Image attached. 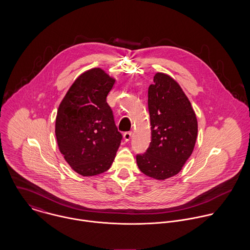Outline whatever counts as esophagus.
I'll return each mask as SVG.
<instances>
[{
    "instance_id": "34e87169",
    "label": "esophagus",
    "mask_w": 250,
    "mask_h": 250,
    "mask_svg": "<svg viewBox=\"0 0 250 250\" xmlns=\"http://www.w3.org/2000/svg\"><path fill=\"white\" fill-rule=\"evenodd\" d=\"M123 137H124V140H125L126 142H129V141L132 139V132H126V133H124Z\"/></svg>"
}]
</instances>
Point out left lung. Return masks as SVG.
Wrapping results in <instances>:
<instances>
[{"mask_svg":"<svg viewBox=\"0 0 250 250\" xmlns=\"http://www.w3.org/2000/svg\"><path fill=\"white\" fill-rule=\"evenodd\" d=\"M151 143L137 155L145 175L165 180L176 175L191 155L197 137V119L177 82L164 73L154 76L148 88Z\"/></svg>","mask_w":250,"mask_h":250,"instance_id":"8db88e82","label":"left lung"}]
</instances>
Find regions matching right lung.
<instances>
[{
    "label": "right lung",
    "instance_id": "add662e5",
    "mask_svg": "<svg viewBox=\"0 0 250 250\" xmlns=\"http://www.w3.org/2000/svg\"><path fill=\"white\" fill-rule=\"evenodd\" d=\"M115 80L101 68L83 73L62 101L56 118L61 153L83 176L101 174L110 167L122 135L107 96Z\"/></svg>",
    "mask_w": 250,
    "mask_h": 250
}]
</instances>
